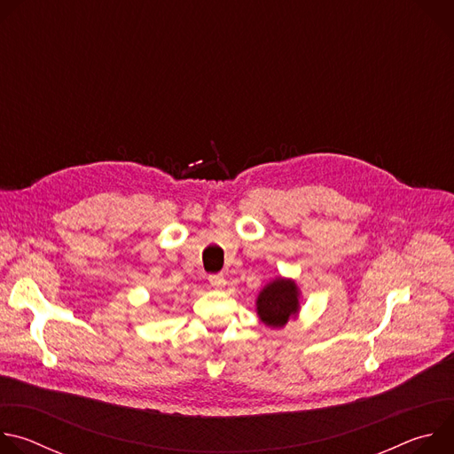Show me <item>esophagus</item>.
I'll use <instances>...</instances> for the list:
<instances>
[{"label": "esophagus", "mask_w": 454, "mask_h": 454, "mask_svg": "<svg viewBox=\"0 0 454 454\" xmlns=\"http://www.w3.org/2000/svg\"><path fill=\"white\" fill-rule=\"evenodd\" d=\"M208 282H210V286H212L214 289H223V287L226 286V278H224L223 275H212V277L208 278Z\"/></svg>", "instance_id": "34e87169"}]
</instances>
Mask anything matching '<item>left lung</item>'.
I'll return each mask as SVG.
<instances>
[{"mask_svg": "<svg viewBox=\"0 0 454 454\" xmlns=\"http://www.w3.org/2000/svg\"><path fill=\"white\" fill-rule=\"evenodd\" d=\"M301 291L293 278L277 277L256 296V316L266 327L284 329L300 312Z\"/></svg>", "mask_w": 454, "mask_h": 454, "instance_id": "obj_1", "label": "left lung"}]
</instances>
